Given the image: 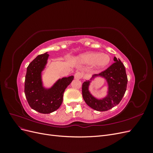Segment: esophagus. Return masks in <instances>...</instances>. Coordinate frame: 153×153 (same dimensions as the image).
Listing matches in <instances>:
<instances>
[{"label":"esophagus","instance_id":"obj_1","mask_svg":"<svg viewBox=\"0 0 153 153\" xmlns=\"http://www.w3.org/2000/svg\"><path fill=\"white\" fill-rule=\"evenodd\" d=\"M82 74L80 73V72H77L75 74V75H74V76H75V78L76 80H79V79H81V78H82Z\"/></svg>","mask_w":153,"mask_h":153}]
</instances>
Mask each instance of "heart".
<instances>
[{
  "label": "heart",
  "instance_id": "b5f03b06",
  "mask_svg": "<svg viewBox=\"0 0 153 153\" xmlns=\"http://www.w3.org/2000/svg\"><path fill=\"white\" fill-rule=\"evenodd\" d=\"M78 61L82 64H92L96 69H103L110 62V57L106 53L99 52H86L78 57Z\"/></svg>",
  "mask_w": 153,
  "mask_h": 153
}]
</instances>
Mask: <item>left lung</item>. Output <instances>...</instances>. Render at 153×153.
I'll use <instances>...</instances> for the list:
<instances>
[{
  "mask_svg": "<svg viewBox=\"0 0 153 153\" xmlns=\"http://www.w3.org/2000/svg\"><path fill=\"white\" fill-rule=\"evenodd\" d=\"M114 63L98 75H92L82 84V96L86 104L95 110L106 111L114 107L121 101L126 91L128 78L126 69L119 59L114 58ZM97 77H102L108 84V91L103 98L97 99L89 91L90 83Z\"/></svg>",
  "mask_w": 153,
  "mask_h": 153,
  "instance_id": "left-lung-1",
  "label": "left lung"
}]
</instances>
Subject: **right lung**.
Segmentation results:
<instances>
[{"label":"right lung","mask_w":153,"mask_h":153,"mask_svg":"<svg viewBox=\"0 0 153 153\" xmlns=\"http://www.w3.org/2000/svg\"><path fill=\"white\" fill-rule=\"evenodd\" d=\"M49 54L46 52L37 56L27 68L25 94L30 107L41 114H50L61 105L63 94L74 76L59 78L50 87L43 85L42 74L48 62Z\"/></svg>","instance_id":"right-lung-1"}]
</instances>
